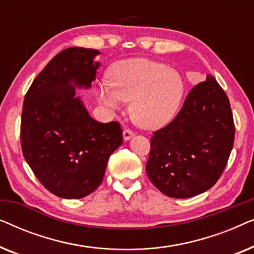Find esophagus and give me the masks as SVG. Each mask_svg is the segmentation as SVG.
Wrapping results in <instances>:
<instances>
[{
  "label": "esophagus",
  "instance_id": "34e87169",
  "mask_svg": "<svg viewBox=\"0 0 254 254\" xmlns=\"http://www.w3.org/2000/svg\"><path fill=\"white\" fill-rule=\"evenodd\" d=\"M133 135H134V133H133V131H131L130 129H125L124 133H123L124 140H125V141H128L131 136H133Z\"/></svg>",
  "mask_w": 254,
  "mask_h": 254
}]
</instances>
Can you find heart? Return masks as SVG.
<instances>
[{
  "mask_svg": "<svg viewBox=\"0 0 254 254\" xmlns=\"http://www.w3.org/2000/svg\"><path fill=\"white\" fill-rule=\"evenodd\" d=\"M109 83L99 86V102L111 110L130 102L131 119L145 129L168 125L178 112L185 92L178 70L149 59H130L114 65Z\"/></svg>",
  "mask_w": 254,
  "mask_h": 254,
  "instance_id": "heart-1",
  "label": "heart"
}]
</instances>
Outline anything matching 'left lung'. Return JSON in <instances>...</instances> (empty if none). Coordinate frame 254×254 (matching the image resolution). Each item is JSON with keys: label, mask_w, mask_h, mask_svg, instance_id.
Segmentation results:
<instances>
[{"label": "left lung", "mask_w": 254, "mask_h": 254, "mask_svg": "<svg viewBox=\"0 0 254 254\" xmlns=\"http://www.w3.org/2000/svg\"><path fill=\"white\" fill-rule=\"evenodd\" d=\"M234 140L230 102L215 77L207 75L190 90L175 119L154 133L145 171L165 195L195 196L216 184Z\"/></svg>", "instance_id": "1"}]
</instances>
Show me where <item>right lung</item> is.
Instances as JSON below:
<instances>
[{
  "instance_id": "add662e5",
  "label": "right lung",
  "mask_w": 254,
  "mask_h": 254,
  "mask_svg": "<svg viewBox=\"0 0 254 254\" xmlns=\"http://www.w3.org/2000/svg\"><path fill=\"white\" fill-rule=\"evenodd\" d=\"M92 48L60 52L37 76L24 98L20 143L38 180L54 195L81 199L103 182L110 156L123 143L117 121L90 117L75 88L90 89L100 65Z\"/></svg>"
}]
</instances>
